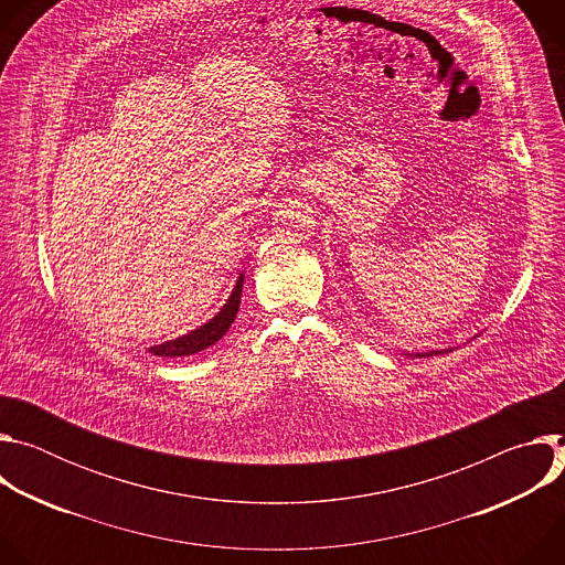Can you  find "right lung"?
I'll return each mask as SVG.
<instances>
[{"label":"right lung","mask_w":565,"mask_h":565,"mask_svg":"<svg viewBox=\"0 0 565 565\" xmlns=\"http://www.w3.org/2000/svg\"><path fill=\"white\" fill-rule=\"evenodd\" d=\"M241 288H244V277L236 281V288L232 290V297L227 299V303L221 308V312L212 321H207L205 327H201L179 340H170L166 344L151 347V353L158 358H183V355H194V353L205 351L207 347L216 344L225 335V331L232 327V321L236 317V310L241 303Z\"/></svg>","instance_id":"1"}]
</instances>
